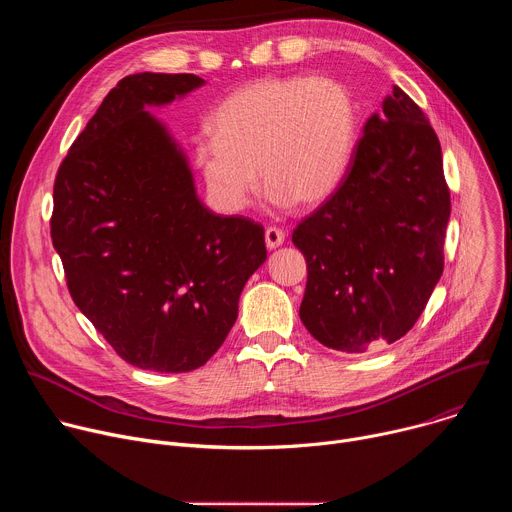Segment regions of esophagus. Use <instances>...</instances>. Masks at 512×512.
Listing matches in <instances>:
<instances>
[{
    "label": "esophagus",
    "instance_id": "esophagus-1",
    "mask_svg": "<svg viewBox=\"0 0 512 512\" xmlns=\"http://www.w3.org/2000/svg\"><path fill=\"white\" fill-rule=\"evenodd\" d=\"M283 241H285V233L281 229L269 227L265 231V245H267V249H277L279 245H283Z\"/></svg>",
    "mask_w": 512,
    "mask_h": 512
}]
</instances>
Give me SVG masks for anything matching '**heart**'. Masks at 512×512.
<instances>
[{
	"instance_id": "b5f03b06",
	"label": "heart",
	"mask_w": 512,
	"mask_h": 512,
	"mask_svg": "<svg viewBox=\"0 0 512 512\" xmlns=\"http://www.w3.org/2000/svg\"><path fill=\"white\" fill-rule=\"evenodd\" d=\"M194 143V166L212 202L239 212L259 174L277 206H316L342 182L354 156L358 107L328 77H269L231 93ZM260 172H256V168Z\"/></svg>"
}]
</instances>
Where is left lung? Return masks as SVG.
<instances>
[{"instance_id":"left-lung-1","label":"left lung","mask_w":512,"mask_h":512,"mask_svg":"<svg viewBox=\"0 0 512 512\" xmlns=\"http://www.w3.org/2000/svg\"><path fill=\"white\" fill-rule=\"evenodd\" d=\"M448 221L440 139L393 87L383 113L364 123L334 194L291 235L308 263V332L348 354L405 336L442 277Z\"/></svg>"}]
</instances>
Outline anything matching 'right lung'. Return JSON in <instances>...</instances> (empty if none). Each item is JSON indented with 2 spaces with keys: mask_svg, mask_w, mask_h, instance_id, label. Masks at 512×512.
Returning a JSON list of instances; mask_svg holds the SVG:
<instances>
[{
  "mask_svg": "<svg viewBox=\"0 0 512 512\" xmlns=\"http://www.w3.org/2000/svg\"><path fill=\"white\" fill-rule=\"evenodd\" d=\"M196 75L139 72L103 99L58 168L50 235L77 308L143 371H194L231 332L263 227L214 214L188 156L150 109L200 89Z\"/></svg>",
  "mask_w": 512,
  "mask_h": 512,
  "instance_id": "add662e5",
  "label": "right lung"
}]
</instances>
